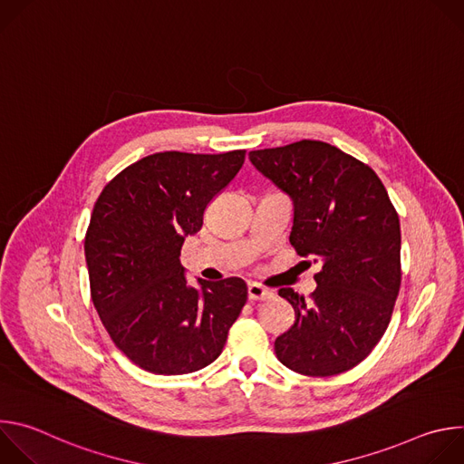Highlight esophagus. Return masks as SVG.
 <instances>
[{"label":"esophagus","instance_id":"obj_1","mask_svg":"<svg viewBox=\"0 0 464 464\" xmlns=\"http://www.w3.org/2000/svg\"><path fill=\"white\" fill-rule=\"evenodd\" d=\"M247 297H249V301H268V299L274 297V292L262 288L256 283H249L247 285Z\"/></svg>","mask_w":464,"mask_h":464}]
</instances>
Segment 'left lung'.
Listing matches in <instances>:
<instances>
[{
	"label": "left lung",
	"instance_id": "1",
	"mask_svg": "<svg viewBox=\"0 0 464 464\" xmlns=\"http://www.w3.org/2000/svg\"><path fill=\"white\" fill-rule=\"evenodd\" d=\"M249 161L292 198L290 242L321 264L308 299L279 290L295 319L276 340V354L299 374L345 372L371 354L391 321L402 277L399 215L376 172L328 143L253 150Z\"/></svg>",
	"mask_w": 464,
	"mask_h": 464
}]
</instances>
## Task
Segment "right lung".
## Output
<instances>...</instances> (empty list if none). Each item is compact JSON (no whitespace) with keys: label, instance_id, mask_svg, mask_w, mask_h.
Masks as SVG:
<instances>
[{"label":"right lung","instance_id":"1","mask_svg":"<svg viewBox=\"0 0 464 464\" xmlns=\"http://www.w3.org/2000/svg\"><path fill=\"white\" fill-rule=\"evenodd\" d=\"M246 150L160 152L117 174L101 192L84 240L93 306L128 360L154 374L213 363L247 299L238 277H185L179 251L206 208L237 176Z\"/></svg>","mask_w":464,"mask_h":464}]
</instances>
